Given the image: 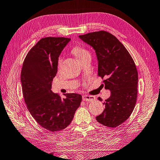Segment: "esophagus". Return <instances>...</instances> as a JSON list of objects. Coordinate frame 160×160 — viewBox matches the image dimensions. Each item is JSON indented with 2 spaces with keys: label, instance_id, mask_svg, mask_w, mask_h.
<instances>
[{
  "label": "esophagus",
  "instance_id": "obj_1",
  "mask_svg": "<svg viewBox=\"0 0 160 160\" xmlns=\"http://www.w3.org/2000/svg\"><path fill=\"white\" fill-rule=\"evenodd\" d=\"M95 99V98L94 96H91L88 95H83V100L85 101H88V102H91V101H93Z\"/></svg>",
  "mask_w": 160,
  "mask_h": 160
}]
</instances>
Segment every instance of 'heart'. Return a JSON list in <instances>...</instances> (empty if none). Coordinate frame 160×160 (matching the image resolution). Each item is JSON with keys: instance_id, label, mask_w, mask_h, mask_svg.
Wrapping results in <instances>:
<instances>
[{"instance_id": "1", "label": "heart", "mask_w": 160, "mask_h": 160, "mask_svg": "<svg viewBox=\"0 0 160 160\" xmlns=\"http://www.w3.org/2000/svg\"><path fill=\"white\" fill-rule=\"evenodd\" d=\"M72 53L77 57V59L79 61H81L82 59H83L84 58L87 57L91 56L90 52L88 50H87L86 49H85V48L79 47V46H75L73 49H72ZM61 62V57H59L57 62L58 67H60Z\"/></svg>"}]
</instances>
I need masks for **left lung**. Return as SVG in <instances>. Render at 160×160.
<instances>
[{
  "label": "left lung",
  "instance_id": "left-lung-1",
  "mask_svg": "<svg viewBox=\"0 0 160 160\" xmlns=\"http://www.w3.org/2000/svg\"><path fill=\"white\" fill-rule=\"evenodd\" d=\"M79 37L95 49L98 75L104 79L105 88L111 91L110 97L103 103L105 109L96 119L105 126L117 127L129 118L136 103V66L126 48L112 34L100 31ZM98 99L103 100L99 97Z\"/></svg>",
  "mask_w": 160,
  "mask_h": 160
}]
</instances>
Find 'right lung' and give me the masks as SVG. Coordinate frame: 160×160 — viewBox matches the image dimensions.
<instances>
[{"label": "right lung", "instance_id": "add662e5", "mask_svg": "<svg viewBox=\"0 0 160 160\" xmlns=\"http://www.w3.org/2000/svg\"><path fill=\"white\" fill-rule=\"evenodd\" d=\"M70 40L65 37L41 38L28 51L22 67V91L27 109L41 127L52 132L68 126L82 99L77 93H67L61 98L51 91L59 57Z\"/></svg>", "mask_w": 160, "mask_h": 160}]
</instances>
